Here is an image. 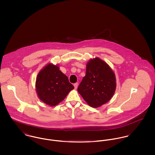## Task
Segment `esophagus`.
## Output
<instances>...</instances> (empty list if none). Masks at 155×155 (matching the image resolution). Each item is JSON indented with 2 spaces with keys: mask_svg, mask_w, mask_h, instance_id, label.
<instances>
[{
  "mask_svg": "<svg viewBox=\"0 0 155 155\" xmlns=\"http://www.w3.org/2000/svg\"><path fill=\"white\" fill-rule=\"evenodd\" d=\"M73 85H74V88L77 89L78 87V83H75Z\"/></svg>",
  "mask_w": 155,
  "mask_h": 155,
  "instance_id": "obj_1",
  "label": "esophagus"
}]
</instances>
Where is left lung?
<instances>
[{"instance_id": "left-lung-1", "label": "left lung", "mask_w": 155, "mask_h": 155, "mask_svg": "<svg viewBox=\"0 0 155 155\" xmlns=\"http://www.w3.org/2000/svg\"><path fill=\"white\" fill-rule=\"evenodd\" d=\"M116 87L115 74L110 67L96 57L87 63L85 76L78 91L89 106L96 108L110 100Z\"/></svg>"}]
</instances>
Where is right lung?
<instances>
[{"label": "right lung", "mask_w": 155, "mask_h": 155, "mask_svg": "<svg viewBox=\"0 0 155 155\" xmlns=\"http://www.w3.org/2000/svg\"><path fill=\"white\" fill-rule=\"evenodd\" d=\"M74 89L66 75L57 65L49 63L39 72L36 81V91L44 103L55 106L61 102Z\"/></svg>", "instance_id": "obj_1"}]
</instances>
